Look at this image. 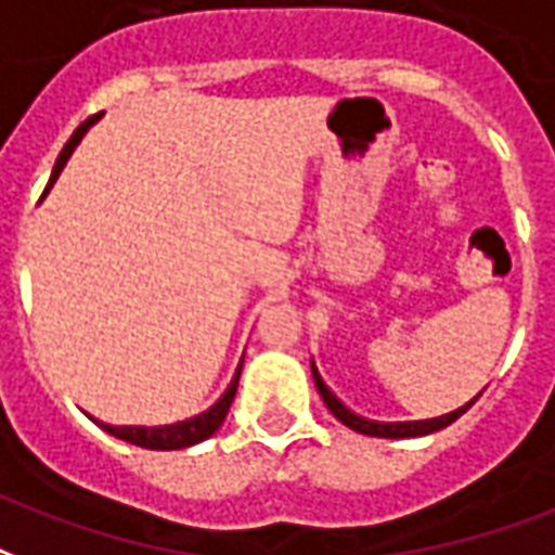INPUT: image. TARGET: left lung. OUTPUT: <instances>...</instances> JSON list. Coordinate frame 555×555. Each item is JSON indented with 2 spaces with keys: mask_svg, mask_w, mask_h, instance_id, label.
Returning <instances> with one entry per match:
<instances>
[{
  "mask_svg": "<svg viewBox=\"0 0 555 555\" xmlns=\"http://www.w3.org/2000/svg\"><path fill=\"white\" fill-rule=\"evenodd\" d=\"M314 385H318V391L320 397H323L326 409L338 417L340 424L350 426V429H356V433L361 435H376V438H417V435H429L435 433V429H444V426H450L455 417H462V414L474 405V400H470V403L462 405V409H455V412L444 414V417H435V421H414V424H373V421H364V417H359V414H352L347 405L340 403L338 397L323 385L318 371H314Z\"/></svg>",
  "mask_w": 555,
  "mask_h": 555,
  "instance_id": "left-lung-1",
  "label": "left lung"
}]
</instances>
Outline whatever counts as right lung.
Instances as JSON below:
<instances>
[{"label":"right lung","mask_w":555,"mask_h":555,"mask_svg":"<svg viewBox=\"0 0 555 555\" xmlns=\"http://www.w3.org/2000/svg\"><path fill=\"white\" fill-rule=\"evenodd\" d=\"M96 120H100V114L88 117V120L81 122L79 129L73 131V138L64 143L59 162H55V170H52V176H49V184L59 179V173L64 170V164H67V158L73 155V150H76V143L81 141V134H85V131H88ZM237 379H241V371L235 373V379H232V385H229V391H225L223 397L208 409V412L194 417V421H184V424H176V426H158V429H146V426H108V424H100V426L105 429V433L114 435V438L129 441V444L134 447H146V450H182V447L199 444V441H205V438H211V435L220 429V424L225 421V412H229V405H232V400H235V393H237Z\"/></svg>","instance_id":"add662e5"}]
</instances>
